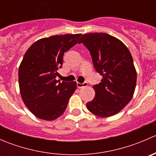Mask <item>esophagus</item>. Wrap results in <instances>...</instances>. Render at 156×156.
<instances>
[{"instance_id":"1","label":"esophagus","mask_w":156,"mask_h":156,"mask_svg":"<svg viewBox=\"0 0 156 156\" xmlns=\"http://www.w3.org/2000/svg\"><path fill=\"white\" fill-rule=\"evenodd\" d=\"M87 85V82H84L82 83V84H81V83H77V87L78 88H82V87H86V86Z\"/></svg>"}]
</instances>
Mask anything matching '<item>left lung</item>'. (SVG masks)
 <instances>
[{
  "instance_id": "1",
  "label": "left lung",
  "mask_w": 156,
  "mask_h": 156,
  "mask_svg": "<svg viewBox=\"0 0 156 156\" xmlns=\"http://www.w3.org/2000/svg\"><path fill=\"white\" fill-rule=\"evenodd\" d=\"M84 44L92 57L96 71L103 76L94 86L96 95L87 103L90 112L99 117L119 113L130 101L136 83L133 58L123 42L106 33L83 34Z\"/></svg>"
}]
</instances>
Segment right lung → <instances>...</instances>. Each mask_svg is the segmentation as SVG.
Returning <instances> with one entry per match:
<instances>
[{
  "mask_svg": "<svg viewBox=\"0 0 156 156\" xmlns=\"http://www.w3.org/2000/svg\"><path fill=\"white\" fill-rule=\"evenodd\" d=\"M81 34L53 35L34 42L26 52L19 69L22 99L36 117L53 121L62 115L77 88L76 82H60L64 53L75 45Z\"/></svg>",
  "mask_w": 156,
  "mask_h": 156,
  "instance_id": "obj_1",
  "label": "right lung"
}]
</instances>
